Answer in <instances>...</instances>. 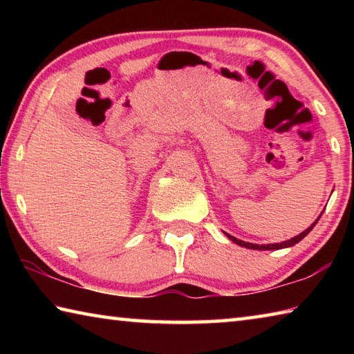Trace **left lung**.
<instances>
[{"label":"left lung","mask_w":354,"mask_h":354,"mask_svg":"<svg viewBox=\"0 0 354 354\" xmlns=\"http://www.w3.org/2000/svg\"><path fill=\"white\" fill-rule=\"evenodd\" d=\"M320 218V217H319ZM319 218H317L313 225H310L308 230H304L301 234L299 236H295V237H292L290 241H286V242H281V243H268V245H256V243H248V242H243V241H239V239H236V237H232V236H230V234H226L227 237L231 239L232 242L234 243H237V245H241V247H245V248H250V250H281V248H287V247H292V245H295V243H298L299 241H301V239H304L306 237L310 231H313V227L315 226V223L317 221H319Z\"/></svg>","instance_id":"left-lung-1"}]
</instances>
